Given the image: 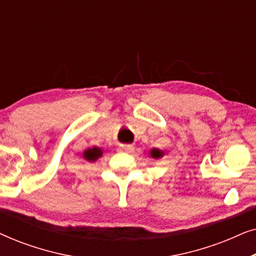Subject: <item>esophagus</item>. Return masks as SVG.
Returning <instances> with one entry per match:
<instances>
[{"instance_id": "esophagus-1", "label": "esophagus", "mask_w": 256, "mask_h": 256, "mask_svg": "<svg viewBox=\"0 0 256 256\" xmlns=\"http://www.w3.org/2000/svg\"><path fill=\"white\" fill-rule=\"evenodd\" d=\"M120 150H122V152H132V150H134V146H129V144H128V146L124 144V146H121Z\"/></svg>"}]
</instances>
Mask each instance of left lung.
Here are the masks:
<instances>
[{
	"instance_id": "left-lung-1",
	"label": "left lung",
	"mask_w": 256,
	"mask_h": 256,
	"mask_svg": "<svg viewBox=\"0 0 256 256\" xmlns=\"http://www.w3.org/2000/svg\"><path fill=\"white\" fill-rule=\"evenodd\" d=\"M149 155L152 157V158H155V160H158V158H162V157L164 156V152L163 150H160V149H156V148H154V149H152L149 152Z\"/></svg>"
}]
</instances>
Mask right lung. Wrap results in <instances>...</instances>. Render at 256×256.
<instances>
[{
    "instance_id": "add662e5",
    "label": "right lung",
    "mask_w": 256,
    "mask_h": 256,
    "mask_svg": "<svg viewBox=\"0 0 256 256\" xmlns=\"http://www.w3.org/2000/svg\"><path fill=\"white\" fill-rule=\"evenodd\" d=\"M102 149L98 148V146H93V148L86 149L85 152H82V157L88 162H96L102 156Z\"/></svg>"
}]
</instances>
